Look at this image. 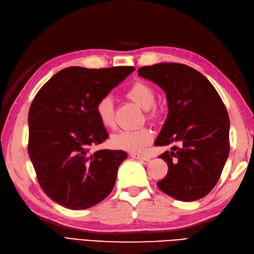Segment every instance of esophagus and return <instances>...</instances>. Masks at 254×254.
<instances>
[{
  "label": "esophagus",
  "instance_id": "34e87169",
  "mask_svg": "<svg viewBox=\"0 0 254 254\" xmlns=\"http://www.w3.org/2000/svg\"><path fill=\"white\" fill-rule=\"evenodd\" d=\"M130 157L136 160H143V161H149L150 160V157L144 156V154H140V153H130Z\"/></svg>",
  "mask_w": 254,
  "mask_h": 254
}]
</instances>
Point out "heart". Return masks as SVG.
Here are the masks:
<instances>
[{"label": "heart", "instance_id": "b5f03b06", "mask_svg": "<svg viewBox=\"0 0 254 254\" xmlns=\"http://www.w3.org/2000/svg\"><path fill=\"white\" fill-rule=\"evenodd\" d=\"M126 95L133 103L140 106L148 113L149 118L157 116V111L152 107L156 101L154 90L146 82L137 81L129 86ZM96 115L102 125L106 128H114L115 118H114V105L113 100L110 96L101 98L95 107ZM153 133L149 128L142 127L138 129H124L113 134L112 146L116 149L125 150L131 153L141 152L148 144L151 142Z\"/></svg>", "mask_w": 254, "mask_h": 254}]
</instances>
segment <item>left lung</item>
Masks as SVG:
<instances>
[{"label": "left lung", "mask_w": 254, "mask_h": 254, "mask_svg": "<svg viewBox=\"0 0 254 254\" xmlns=\"http://www.w3.org/2000/svg\"><path fill=\"white\" fill-rule=\"evenodd\" d=\"M167 95L168 116L156 146H172L161 156L168 174L158 188L171 197L193 201L218 182L229 156L230 122L213 84L190 66L157 64L138 69Z\"/></svg>", "instance_id": "left-lung-1"}]
</instances>
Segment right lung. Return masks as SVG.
I'll list each match as a JSON object with an SVG mask.
<instances>
[{"label": "right lung", "mask_w": 254, "mask_h": 254, "mask_svg": "<svg viewBox=\"0 0 254 254\" xmlns=\"http://www.w3.org/2000/svg\"><path fill=\"white\" fill-rule=\"evenodd\" d=\"M132 71L133 66H69L36 94L28 113V153L41 189L57 204L90 208L115 186L127 152L103 149L90 153L91 146L108 138L95 107Z\"/></svg>", "instance_id": "obj_1"}]
</instances>
